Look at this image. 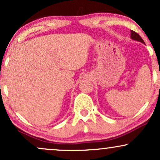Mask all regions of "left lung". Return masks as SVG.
Listing matches in <instances>:
<instances>
[{
  "mask_svg": "<svg viewBox=\"0 0 160 160\" xmlns=\"http://www.w3.org/2000/svg\"><path fill=\"white\" fill-rule=\"evenodd\" d=\"M131 38L134 40H137V41L141 42V43H144V41L143 40L142 38H141V36L139 35L138 33L134 32V31H131Z\"/></svg>",
  "mask_w": 160,
  "mask_h": 160,
  "instance_id": "1",
  "label": "left lung"
}]
</instances>
